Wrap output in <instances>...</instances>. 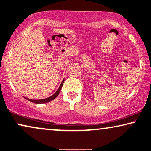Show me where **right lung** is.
<instances>
[{
	"label": "right lung",
	"instance_id": "obj_1",
	"mask_svg": "<svg viewBox=\"0 0 151 151\" xmlns=\"http://www.w3.org/2000/svg\"><path fill=\"white\" fill-rule=\"evenodd\" d=\"M63 82H64V78H63L62 82H61V83L60 86H59V88L57 89V90L56 91V92L54 94H52V96H50L48 98H46V99H28V98H26L24 97L25 99H26L27 100H28V101L32 102V103H37V104H42V103H48V102H50L52 101V100H54L55 98H56L57 96H58L59 92H60V91L61 90V88H62V86H63Z\"/></svg>",
	"mask_w": 151,
	"mask_h": 151
}]
</instances>
